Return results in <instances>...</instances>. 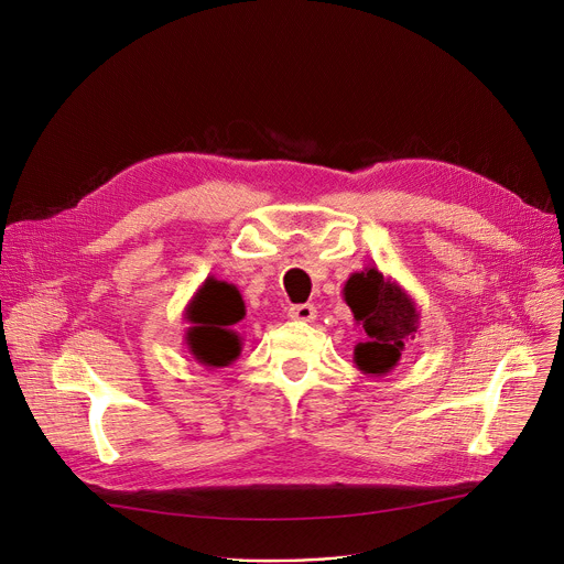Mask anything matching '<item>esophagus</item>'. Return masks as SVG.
<instances>
[{"label":"esophagus","mask_w":564,"mask_h":564,"mask_svg":"<svg viewBox=\"0 0 564 564\" xmlns=\"http://www.w3.org/2000/svg\"><path fill=\"white\" fill-rule=\"evenodd\" d=\"M288 317L292 322L305 324V322H313L317 317V311H315L313 303H299V305H292V308L288 311Z\"/></svg>","instance_id":"34e87169"}]
</instances>
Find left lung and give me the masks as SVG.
Listing matches in <instances>:
<instances>
[{
  "label": "left lung",
  "mask_w": 564,
  "mask_h": 564,
  "mask_svg": "<svg viewBox=\"0 0 564 564\" xmlns=\"http://www.w3.org/2000/svg\"><path fill=\"white\" fill-rule=\"evenodd\" d=\"M341 294L367 335L352 350L355 367L367 376H387L400 362L404 344L419 333L416 301L378 268L352 272Z\"/></svg>",
  "instance_id": "1"
}]
</instances>
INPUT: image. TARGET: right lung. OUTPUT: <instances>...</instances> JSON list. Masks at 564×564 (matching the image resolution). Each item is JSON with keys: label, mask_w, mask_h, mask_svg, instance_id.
Masks as SVG:
<instances>
[{"label": "right lung", "mask_w": 564, "mask_h": 564, "mask_svg": "<svg viewBox=\"0 0 564 564\" xmlns=\"http://www.w3.org/2000/svg\"><path fill=\"white\" fill-rule=\"evenodd\" d=\"M245 317V301L236 285L204 279L197 292L184 308L186 348L193 360L207 369H223L238 360L242 350V337L236 333V324Z\"/></svg>", "instance_id": "add662e5"}]
</instances>
